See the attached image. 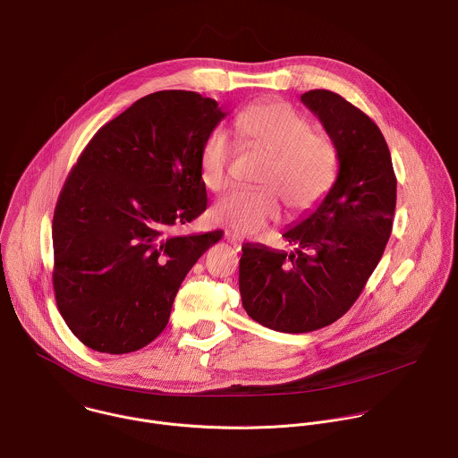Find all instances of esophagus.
Returning <instances> with one entry per match:
<instances>
[{
    "instance_id": "obj_1",
    "label": "esophagus",
    "mask_w": 458,
    "mask_h": 458,
    "mask_svg": "<svg viewBox=\"0 0 458 458\" xmlns=\"http://www.w3.org/2000/svg\"><path fill=\"white\" fill-rule=\"evenodd\" d=\"M226 239H228V242H230V244H232V246H233L237 251L241 250L242 242H241V237H239L237 233H230V232H228V233H226Z\"/></svg>"
}]
</instances>
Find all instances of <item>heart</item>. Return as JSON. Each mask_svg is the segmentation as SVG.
I'll use <instances>...</instances> for the list:
<instances>
[{
    "mask_svg": "<svg viewBox=\"0 0 458 458\" xmlns=\"http://www.w3.org/2000/svg\"><path fill=\"white\" fill-rule=\"evenodd\" d=\"M241 142L267 155L259 173V189H235L212 208L216 223L242 235L259 233L280 217L282 203L293 214L316 208L334 185L337 149L323 131H314L309 119L284 101L257 103L235 117ZM233 142L214 128L199 151V176L207 189L217 192L230 182Z\"/></svg>",
    "mask_w": 458,
    "mask_h": 458,
    "instance_id": "b5f03b06",
    "label": "heart"
}]
</instances>
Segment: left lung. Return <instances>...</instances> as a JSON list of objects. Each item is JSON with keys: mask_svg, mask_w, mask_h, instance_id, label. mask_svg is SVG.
<instances>
[{"mask_svg": "<svg viewBox=\"0 0 458 458\" xmlns=\"http://www.w3.org/2000/svg\"><path fill=\"white\" fill-rule=\"evenodd\" d=\"M301 103L335 144L337 178L284 232L293 251L244 244L239 262L244 310L284 334L325 328L352 309L384 255L396 208L391 153L371 117L325 89L301 94Z\"/></svg>", "mask_w": 458, "mask_h": 458, "instance_id": "obj_1", "label": "left lung"}]
</instances>
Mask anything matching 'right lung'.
I'll return each instance as SVG.
<instances>
[{"instance_id": "obj_1", "label": "right lung", "mask_w": 458, "mask_h": 458, "mask_svg": "<svg viewBox=\"0 0 458 458\" xmlns=\"http://www.w3.org/2000/svg\"><path fill=\"white\" fill-rule=\"evenodd\" d=\"M226 115L191 90L137 99L96 131L53 216V289L69 330L90 350L131 353L157 339L174 296L223 232L173 233L207 208L205 137Z\"/></svg>"}]
</instances>
